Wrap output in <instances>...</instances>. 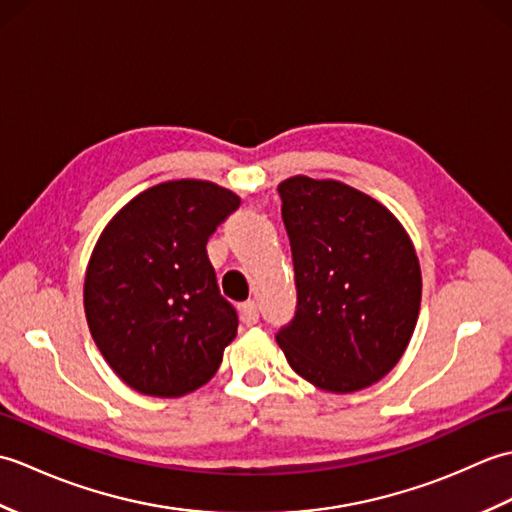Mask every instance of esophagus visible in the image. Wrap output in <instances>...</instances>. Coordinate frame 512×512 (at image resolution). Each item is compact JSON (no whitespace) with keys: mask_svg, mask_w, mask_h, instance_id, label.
<instances>
[{"mask_svg":"<svg viewBox=\"0 0 512 512\" xmlns=\"http://www.w3.org/2000/svg\"><path fill=\"white\" fill-rule=\"evenodd\" d=\"M239 317H242V321L246 325H255L259 321V312H257L255 301H244L242 306H239Z\"/></svg>","mask_w":512,"mask_h":512,"instance_id":"1","label":"esophagus"}]
</instances>
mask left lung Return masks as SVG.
<instances>
[{
	"mask_svg": "<svg viewBox=\"0 0 512 512\" xmlns=\"http://www.w3.org/2000/svg\"><path fill=\"white\" fill-rule=\"evenodd\" d=\"M292 248L297 312L277 343L308 383L352 394L396 367L416 330L422 275L405 226L339 180L277 187Z\"/></svg>",
	"mask_w": 512,
	"mask_h": 512,
	"instance_id": "obj_1",
	"label": "left lung"
}]
</instances>
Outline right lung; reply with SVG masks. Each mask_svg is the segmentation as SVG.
<instances>
[{"mask_svg":"<svg viewBox=\"0 0 512 512\" xmlns=\"http://www.w3.org/2000/svg\"><path fill=\"white\" fill-rule=\"evenodd\" d=\"M239 195L209 180L140 191L96 242L83 284L92 339L138 394L180 398L206 385L237 334L206 242Z\"/></svg>","mask_w":512,"mask_h":512,"instance_id":"right-lung-1","label":"right lung"}]
</instances>
